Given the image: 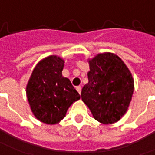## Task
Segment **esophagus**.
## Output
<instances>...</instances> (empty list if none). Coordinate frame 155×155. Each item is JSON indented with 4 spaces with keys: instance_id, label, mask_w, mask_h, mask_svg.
Masks as SVG:
<instances>
[{
    "instance_id": "34e87169",
    "label": "esophagus",
    "mask_w": 155,
    "mask_h": 155,
    "mask_svg": "<svg viewBox=\"0 0 155 155\" xmlns=\"http://www.w3.org/2000/svg\"><path fill=\"white\" fill-rule=\"evenodd\" d=\"M76 90L78 91V93L81 94V86H77L76 87Z\"/></svg>"
}]
</instances>
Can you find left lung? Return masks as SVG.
Segmentation results:
<instances>
[{
	"mask_svg": "<svg viewBox=\"0 0 155 155\" xmlns=\"http://www.w3.org/2000/svg\"><path fill=\"white\" fill-rule=\"evenodd\" d=\"M89 82L81 98L101 123L119 121L127 111L134 91V81L127 66L117 55H97L90 60Z\"/></svg>",
	"mask_w": 155,
	"mask_h": 155,
	"instance_id": "1",
	"label": "left lung"
}]
</instances>
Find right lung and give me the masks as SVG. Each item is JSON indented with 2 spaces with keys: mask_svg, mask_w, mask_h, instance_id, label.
Masks as SVG:
<instances>
[{
  "mask_svg": "<svg viewBox=\"0 0 155 155\" xmlns=\"http://www.w3.org/2000/svg\"><path fill=\"white\" fill-rule=\"evenodd\" d=\"M64 61L50 56L42 60L34 69L27 84L26 94L31 110L46 124L61 121L66 111L81 96L67 78L62 76Z\"/></svg>",
  "mask_w": 155,
  "mask_h": 155,
  "instance_id": "obj_1",
  "label": "right lung"
}]
</instances>
